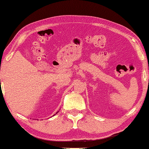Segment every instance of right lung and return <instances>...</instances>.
I'll return each mask as SVG.
<instances>
[{"label":"right lung","mask_w":149,"mask_h":149,"mask_svg":"<svg viewBox=\"0 0 149 149\" xmlns=\"http://www.w3.org/2000/svg\"><path fill=\"white\" fill-rule=\"evenodd\" d=\"M58 112H59V111H58ZM57 113H58V112H57Z\"/></svg>","instance_id":"obj_1"}]
</instances>
